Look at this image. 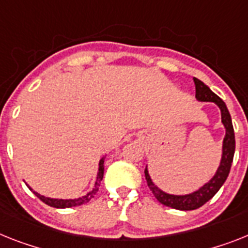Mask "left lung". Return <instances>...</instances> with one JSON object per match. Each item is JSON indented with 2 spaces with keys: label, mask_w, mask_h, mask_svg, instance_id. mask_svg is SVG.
Returning a JSON list of instances; mask_svg holds the SVG:
<instances>
[{
  "label": "left lung",
  "mask_w": 248,
  "mask_h": 248,
  "mask_svg": "<svg viewBox=\"0 0 248 248\" xmlns=\"http://www.w3.org/2000/svg\"><path fill=\"white\" fill-rule=\"evenodd\" d=\"M195 84V98L199 102H213L220 109V120L223 124L226 134H224L223 142H222V156H220L219 166L217 168L214 175L212 176L207 183L202 185L201 188L194 191L186 193V194H170L163 189H160L149 174V169H145V176H146L147 185L150 190L153 191L155 198L166 207L179 209V211H193L197 208L205 204L209 199L216 195L220 186L224 184L227 176L230 174L231 165L233 161L234 149H236V141H234V131L232 124V118L228 112L226 103L218 97L216 93L211 91V88L197 78H193Z\"/></svg>",
  "instance_id": "8db88e82"
}]
</instances>
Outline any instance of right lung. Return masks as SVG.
<instances>
[{
  "label": "right lung",
  "mask_w": 248,
  "mask_h": 248,
  "mask_svg": "<svg viewBox=\"0 0 248 248\" xmlns=\"http://www.w3.org/2000/svg\"><path fill=\"white\" fill-rule=\"evenodd\" d=\"M103 172H105V156L99 160V164H98V172H97V179H95V183L93 185L92 190H89L88 193L83 197H79V198H74V199H59V198H50V197H45V195H41L39 194L37 191H34L31 189V186H28L30 188V190H32L35 193L37 198L43 201L45 204L50 205V207H54V208H72V207H77V205H82L87 202H89L91 199L93 198L95 195V193L98 191L99 189V185H101L102 179H103Z\"/></svg>",
  "instance_id": "add662e5"
}]
</instances>
